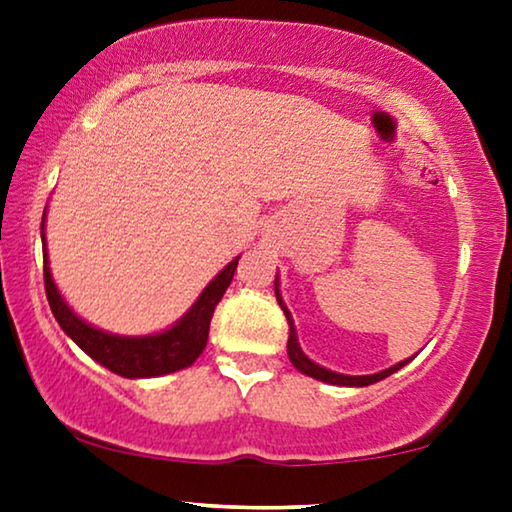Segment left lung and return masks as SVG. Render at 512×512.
Listing matches in <instances>:
<instances>
[{
    "label": "left lung",
    "mask_w": 512,
    "mask_h": 512,
    "mask_svg": "<svg viewBox=\"0 0 512 512\" xmlns=\"http://www.w3.org/2000/svg\"><path fill=\"white\" fill-rule=\"evenodd\" d=\"M275 296H277V303L282 307L284 314H286V321H289V342H286V352H289V359L296 370L300 373L314 377V380H321V382H328V384H338V387H368V384H375L384 380V377L394 375L396 370H401L405 363H410L415 356H410V359H405L401 363H396V366H391L387 370H380V373L375 375H342V373H333V370H328L324 366H319V363H314L312 359H307L303 354V349L298 345V335H296V326H293V319H291V312L286 310L282 296H279V284H277V277H275Z\"/></svg>",
    "instance_id": "obj_1"
}]
</instances>
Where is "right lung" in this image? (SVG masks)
Masks as SVG:
<instances>
[{"instance_id": "right-lung-1", "label": "right lung", "mask_w": 512, "mask_h": 512, "mask_svg": "<svg viewBox=\"0 0 512 512\" xmlns=\"http://www.w3.org/2000/svg\"><path fill=\"white\" fill-rule=\"evenodd\" d=\"M44 219H41V242H44V284H46V298L51 305L53 317L58 321L62 331L86 352L90 359L102 363L111 373L121 377H160L174 370L188 368L191 363L202 354L207 347L209 338V324H212L214 307L219 305L223 293L233 282L237 261H230L212 282L205 286L191 310L181 317L177 324L167 328L163 333L153 335H114L100 328L90 326L88 321L76 317L72 307L65 303L60 296L58 286H55L51 277V268H48V254H46V237H44Z\"/></svg>"}]
</instances>
